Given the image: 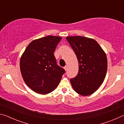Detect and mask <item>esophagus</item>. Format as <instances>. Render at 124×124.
<instances>
[{"label":"esophagus","mask_w":124,"mask_h":124,"mask_svg":"<svg viewBox=\"0 0 124 124\" xmlns=\"http://www.w3.org/2000/svg\"><path fill=\"white\" fill-rule=\"evenodd\" d=\"M64 68L65 70H67V69H68V66H67V65H66V66L64 67Z\"/></svg>","instance_id":"esophagus-1"}]
</instances>
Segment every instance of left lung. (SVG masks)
<instances>
[{"label": "left lung", "instance_id": "obj_1", "mask_svg": "<svg viewBox=\"0 0 124 124\" xmlns=\"http://www.w3.org/2000/svg\"><path fill=\"white\" fill-rule=\"evenodd\" d=\"M66 39L76 54L78 73L70 81L79 95L94 93L103 82L107 70V58L103 50L95 40L81 36L67 37Z\"/></svg>", "mask_w": 124, "mask_h": 124}]
</instances>
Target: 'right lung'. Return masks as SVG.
I'll list each match as a JSON object with an SVG mask.
<instances>
[{
	"mask_svg": "<svg viewBox=\"0 0 124 124\" xmlns=\"http://www.w3.org/2000/svg\"><path fill=\"white\" fill-rule=\"evenodd\" d=\"M62 38L51 36L31 41L20 59V70L27 85L41 95L50 93L57 87L65 73L58 66L54 52Z\"/></svg>",
	"mask_w": 124,
	"mask_h": 124,
	"instance_id": "right-lung-1",
	"label": "right lung"
}]
</instances>
